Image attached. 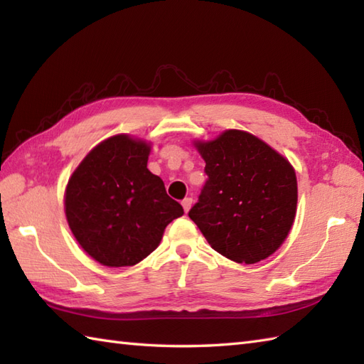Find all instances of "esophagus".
Here are the masks:
<instances>
[{
	"label": "esophagus",
	"instance_id": "1",
	"mask_svg": "<svg viewBox=\"0 0 364 364\" xmlns=\"http://www.w3.org/2000/svg\"><path fill=\"white\" fill-rule=\"evenodd\" d=\"M181 205H183V208H184V213H188L189 210H191V206H192V198L191 197H186L181 202Z\"/></svg>",
	"mask_w": 364,
	"mask_h": 364
}]
</instances>
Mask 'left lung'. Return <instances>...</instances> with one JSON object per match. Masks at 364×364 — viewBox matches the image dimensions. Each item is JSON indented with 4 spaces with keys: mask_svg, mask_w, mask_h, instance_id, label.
I'll list each match as a JSON object with an SVG mask.
<instances>
[{
    "mask_svg": "<svg viewBox=\"0 0 364 364\" xmlns=\"http://www.w3.org/2000/svg\"><path fill=\"white\" fill-rule=\"evenodd\" d=\"M208 180L189 218L223 257L255 264L280 247L297 210V178L289 161L239 129L196 142Z\"/></svg>",
    "mask_w": 364,
    "mask_h": 364,
    "instance_id": "obj_1",
    "label": "left lung"
}]
</instances>
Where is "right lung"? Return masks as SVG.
Returning <instances> with one entry per match:
<instances>
[{
	"mask_svg": "<svg viewBox=\"0 0 364 364\" xmlns=\"http://www.w3.org/2000/svg\"><path fill=\"white\" fill-rule=\"evenodd\" d=\"M150 145L119 134L90 150L68 180L65 215L84 252L107 267L134 266L184 214L146 168Z\"/></svg>",
	"mask_w": 364,
	"mask_h": 364,
	"instance_id": "add662e5",
	"label": "right lung"
}]
</instances>
